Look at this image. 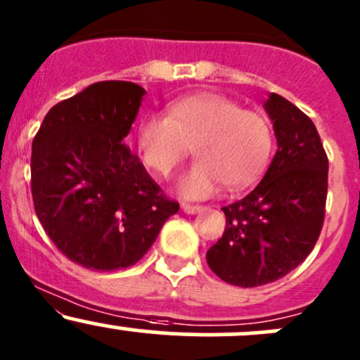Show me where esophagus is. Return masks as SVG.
Listing matches in <instances>:
<instances>
[{
	"label": "esophagus",
	"mask_w": 360,
	"mask_h": 360,
	"mask_svg": "<svg viewBox=\"0 0 360 360\" xmlns=\"http://www.w3.org/2000/svg\"><path fill=\"white\" fill-rule=\"evenodd\" d=\"M181 209H183L184 214L195 215V214H202V212L205 210V207H202V205H190V203H183V205H181Z\"/></svg>",
	"instance_id": "1"
}]
</instances>
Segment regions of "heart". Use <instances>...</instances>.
<instances>
[{
  "label": "heart",
  "mask_w": 360,
  "mask_h": 360,
  "mask_svg": "<svg viewBox=\"0 0 360 360\" xmlns=\"http://www.w3.org/2000/svg\"><path fill=\"white\" fill-rule=\"evenodd\" d=\"M136 145L150 170L167 177L195 146L198 160L179 179L184 198H207L219 188L252 184L266 169L272 131L262 113L243 110L215 93H196L172 101L167 115L146 113L136 129Z\"/></svg>",
  "instance_id": "b5f03b06"
}]
</instances>
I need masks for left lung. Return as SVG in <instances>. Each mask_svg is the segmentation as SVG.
I'll return each mask as SVG.
<instances>
[{
    "label": "left lung",
    "mask_w": 360,
    "mask_h": 360,
    "mask_svg": "<svg viewBox=\"0 0 360 360\" xmlns=\"http://www.w3.org/2000/svg\"><path fill=\"white\" fill-rule=\"evenodd\" d=\"M278 151L245 198L222 207L226 229L207 252L210 269L229 285L253 288L300 266L324 222L328 157L312 120L279 94L264 101Z\"/></svg>",
    "instance_id": "left-lung-1"
}]
</instances>
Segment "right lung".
Listing matches in <instances>:
<instances>
[{"label": "right lung", "instance_id": "obj_1", "mask_svg": "<svg viewBox=\"0 0 360 360\" xmlns=\"http://www.w3.org/2000/svg\"><path fill=\"white\" fill-rule=\"evenodd\" d=\"M145 94L134 82H94L56 103L32 141L37 219L86 269L134 266L179 210L124 143Z\"/></svg>", "mask_w": 360, "mask_h": 360}]
</instances>
